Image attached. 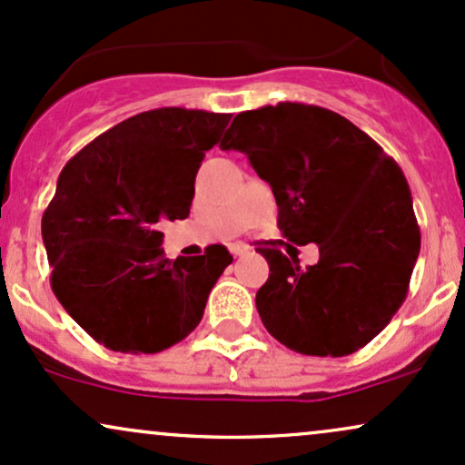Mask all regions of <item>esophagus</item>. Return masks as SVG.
<instances>
[{
	"label": "esophagus",
	"instance_id": "obj_1",
	"mask_svg": "<svg viewBox=\"0 0 465 465\" xmlns=\"http://www.w3.org/2000/svg\"><path fill=\"white\" fill-rule=\"evenodd\" d=\"M231 252L234 256H243V254L250 252V248H248V245H243V243H232L231 245Z\"/></svg>",
	"mask_w": 465,
	"mask_h": 465
}]
</instances>
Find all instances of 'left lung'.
Instances as JSON below:
<instances>
[{"label":"left lung","instance_id":"8db88e82","mask_svg":"<svg viewBox=\"0 0 465 465\" xmlns=\"http://www.w3.org/2000/svg\"><path fill=\"white\" fill-rule=\"evenodd\" d=\"M222 150H239L278 204V228L320 261L300 267L261 248L270 278L256 292L267 332L311 357L370 343L405 302L420 226L402 169L372 136L329 108L281 102L239 113Z\"/></svg>","mask_w":465,"mask_h":465}]
</instances>
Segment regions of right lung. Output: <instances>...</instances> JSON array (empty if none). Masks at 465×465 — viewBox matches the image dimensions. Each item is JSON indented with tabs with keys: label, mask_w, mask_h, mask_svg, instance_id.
I'll use <instances>...</instances> for the list:
<instances>
[{
	"label": "right lung",
	"mask_w": 465,
	"mask_h": 465,
	"mask_svg": "<svg viewBox=\"0 0 465 465\" xmlns=\"http://www.w3.org/2000/svg\"><path fill=\"white\" fill-rule=\"evenodd\" d=\"M232 114L154 108L84 145L58 176L41 231L52 292L97 343L154 354L183 341L232 263L226 245L165 259L163 220H184L195 173Z\"/></svg>",
	"instance_id": "1"
}]
</instances>
